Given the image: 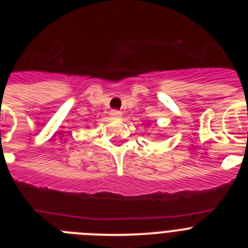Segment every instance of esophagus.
Segmentation results:
<instances>
[{
  "instance_id": "esophagus-1",
  "label": "esophagus",
  "mask_w": 248,
  "mask_h": 248,
  "mask_svg": "<svg viewBox=\"0 0 248 248\" xmlns=\"http://www.w3.org/2000/svg\"><path fill=\"white\" fill-rule=\"evenodd\" d=\"M110 115L113 118H120V117H122V111H120V110H111Z\"/></svg>"
}]
</instances>
